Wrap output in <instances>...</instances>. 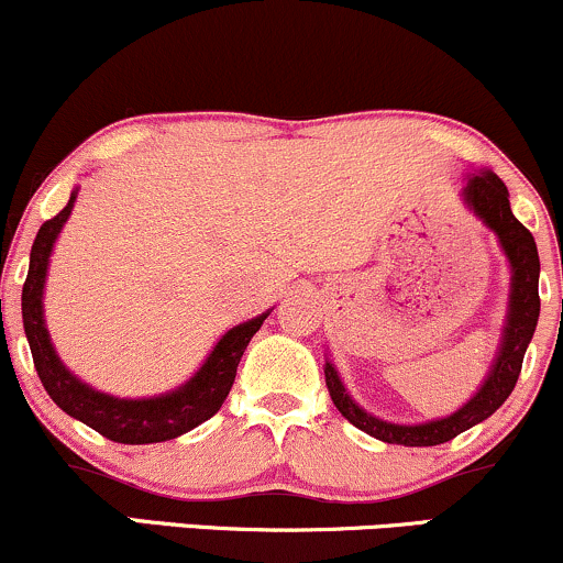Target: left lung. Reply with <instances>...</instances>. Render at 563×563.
Listing matches in <instances>:
<instances>
[{"instance_id": "1", "label": "left lung", "mask_w": 563, "mask_h": 563, "mask_svg": "<svg viewBox=\"0 0 563 563\" xmlns=\"http://www.w3.org/2000/svg\"><path fill=\"white\" fill-rule=\"evenodd\" d=\"M466 208L485 223L487 229L495 231L500 247L508 257L511 266V292H508V313L504 327V340H500L498 355H495L490 374L482 382L472 400L464 402L459 411L445 416V419H432L424 424H393V421L372 416L347 395L342 385L340 374H336L334 363L327 361L323 374H327V387L332 395V402L353 427L361 432L372 434V438L389 442V445H408V448H429L442 445V442L459 438L461 432L472 429L479 421L490 419V416L504 406L508 395L517 387L521 374V361H525L527 345H530L534 327H538L540 316V257L538 244L530 229H525L511 213V202H508V189L493 170H479L472 174L466 181L464 191Z\"/></svg>"}]
</instances>
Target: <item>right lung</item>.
Returning a JSON list of instances; mask_svg holds the SVG:
<instances>
[{
	"instance_id": "right-lung-1",
	"label": "right lung",
	"mask_w": 563,
	"mask_h": 563,
	"mask_svg": "<svg viewBox=\"0 0 563 563\" xmlns=\"http://www.w3.org/2000/svg\"><path fill=\"white\" fill-rule=\"evenodd\" d=\"M76 197L78 189H73L68 205L55 218L42 223L31 247L29 276H25L23 284V329L25 336H29L33 366H36L38 379H42L49 398L65 413L84 421L86 427H91L102 438L123 442V445H147V442L174 440L218 413L231 385H234L236 366H240L244 347L261 329V323L268 319V310L240 323V327L229 329L218 340V345L210 350L200 372L191 376L189 382H184L181 387L170 389V393L136 400L97 393V389L78 379L76 374H70L65 363L59 361L49 332H46L42 306L52 247H55L57 234L68 221Z\"/></svg>"
}]
</instances>
